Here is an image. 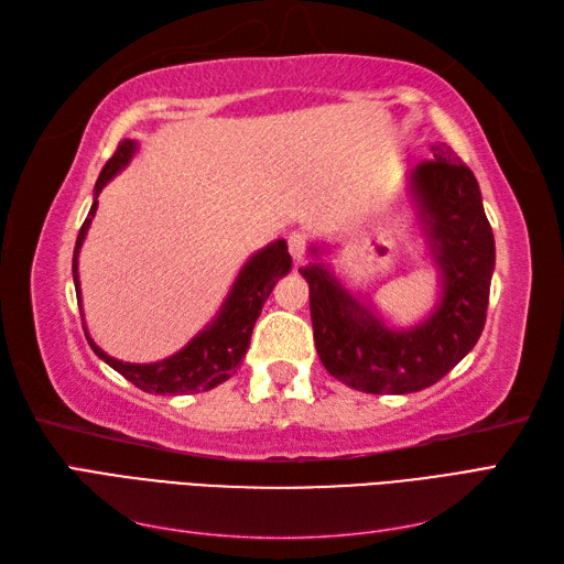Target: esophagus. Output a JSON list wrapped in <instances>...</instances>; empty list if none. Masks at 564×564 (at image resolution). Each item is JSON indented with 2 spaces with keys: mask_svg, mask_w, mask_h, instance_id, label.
Masks as SVG:
<instances>
[{
  "mask_svg": "<svg viewBox=\"0 0 564 564\" xmlns=\"http://www.w3.org/2000/svg\"><path fill=\"white\" fill-rule=\"evenodd\" d=\"M289 253H292L294 263H303V259H305V240H303L299 232L289 235Z\"/></svg>",
  "mask_w": 564,
  "mask_h": 564,
  "instance_id": "34e87169",
  "label": "esophagus"
}]
</instances>
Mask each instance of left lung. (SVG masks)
<instances>
[{"label": "left lung", "mask_w": 564, "mask_h": 564, "mask_svg": "<svg viewBox=\"0 0 564 564\" xmlns=\"http://www.w3.org/2000/svg\"><path fill=\"white\" fill-rule=\"evenodd\" d=\"M404 176L406 207L437 270L431 313L409 327L388 322L371 299L340 280L329 247H308L313 263L299 268L311 286L315 348L332 377L373 395H406L437 383L473 350L485 329L497 249L482 193L456 152L431 148Z\"/></svg>", "instance_id": "obj_1"}]
</instances>
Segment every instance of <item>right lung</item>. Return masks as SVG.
<instances>
[{
  "label": "right lung",
  "mask_w": 564,
  "mask_h": 564,
  "mask_svg": "<svg viewBox=\"0 0 564 564\" xmlns=\"http://www.w3.org/2000/svg\"><path fill=\"white\" fill-rule=\"evenodd\" d=\"M135 152H139V141L124 139L117 145V152L106 162V166L100 169V176L96 181L91 209L87 220H84L79 228L73 253V280L79 313H84L79 284V251L84 240H87L91 220L96 216L98 195L117 174L124 172L135 158ZM289 270H292V256H289L284 240H275L268 247L253 251L240 268V272H237L230 292L226 294L224 303H220V308L209 319V324H204L181 350L158 362H122L117 360V357L108 355L104 348L96 346V340L87 332V322H84V334H87L89 346L100 360L145 392H155V395H187V392H191L193 395V392L199 390H212L218 383L228 381L235 369L240 367L263 303L272 289H275L278 280L289 275Z\"/></svg>",
  "instance_id": "1"
}]
</instances>
